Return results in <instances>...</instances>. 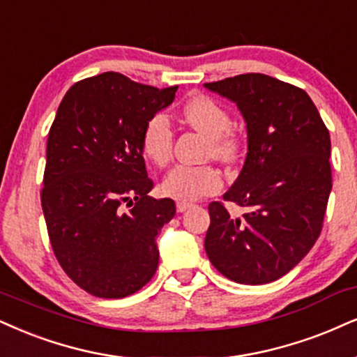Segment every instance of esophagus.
I'll return each instance as SVG.
<instances>
[{
    "label": "esophagus",
    "instance_id": "obj_1",
    "mask_svg": "<svg viewBox=\"0 0 357 357\" xmlns=\"http://www.w3.org/2000/svg\"><path fill=\"white\" fill-rule=\"evenodd\" d=\"M192 206V204H188V202H177V212L178 213H183L185 210H188Z\"/></svg>",
    "mask_w": 357,
    "mask_h": 357
}]
</instances>
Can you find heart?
<instances>
[{
	"mask_svg": "<svg viewBox=\"0 0 357 357\" xmlns=\"http://www.w3.org/2000/svg\"><path fill=\"white\" fill-rule=\"evenodd\" d=\"M183 119L208 137L210 151L215 157L230 160L236 152V137L230 132V114L217 100L195 96L183 107ZM174 145V129L165 112L149 119L142 132V151L149 160L162 167L170 160ZM222 187V174L213 165H177L165 175L162 192L172 199L192 202L215 193Z\"/></svg>",
	"mask_w": 357,
	"mask_h": 357,
	"instance_id": "obj_1",
	"label": "heart"
}]
</instances>
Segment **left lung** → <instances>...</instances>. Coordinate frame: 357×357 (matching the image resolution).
Segmentation results:
<instances>
[{"instance_id": "1", "label": "left lung", "mask_w": 357, "mask_h": 357, "mask_svg": "<svg viewBox=\"0 0 357 357\" xmlns=\"http://www.w3.org/2000/svg\"><path fill=\"white\" fill-rule=\"evenodd\" d=\"M236 104L246 124L243 169L208 206L205 252L228 280L265 284L291 271L318 240L331 193V139L310 96L266 74L204 84Z\"/></svg>"}]
</instances>
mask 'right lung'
Wrapping results in <instances>:
<instances>
[{"label":"right lung","mask_w":357,"mask_h":357,"mask_svg":"<svg viewBox=\"0 0 357 357\" xmlns=\"http://www.w3.org/2000/svg\"><path fill=\"white\" fill-rule=\"evenodd\" d=\"M119 73L79 81L57 107L46 147L41 205L54 255L84 291L117 300L139 291L158 266L157 235L175 215L152 199L142 132L174 102Z\"/></svg>","instance_id":"1"}]
</instances>
